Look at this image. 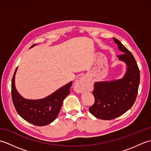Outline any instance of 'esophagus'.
<instances>
[{"label": "esophagus", "instance_id": "34e87169", "mask_svg": "<svg viewBox=\"0 0 151 151\" xmlns=\"http://www.w3.org/2000/svg\"><path fill=\"white\" fill-rule=\"evenodd\" d=\"M88 79L86 77H84V76H82V77L78 78L75 81V84H74V86H73V88H74V90H75L76 93H81L83 92L88 88Z\"/></svg>", "mask_w": 151, "mask_h": 151}]
</instances>
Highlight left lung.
<instances>
[{
	"instance_id": "left-lung-1",
	"label": "left lung",
	"mask_w": 151,
	"mask_h": 151,
	"mask_svg": "<svg viewBox=\"0 0 151 151\" xmlns=\"http://www.w3.org/2000/svg\"><path fill=\"white\" fill-rule=\"evenodd\" d=\"M113 40L123 52L117 56L118 59L126 63L127 68L123 78L95 82V102L89 110L95 117L103 120L113 119L131 108L136 99L140 81L139 70L133 55L116 38Z\"/></svg>"
}]
</instances>
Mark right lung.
Instances as JSON below:
<instances>
[{
  "instance_id": "obj_1",
  "label": "right lung",
  "mask_w": 151,
  "mask_h": 151,
  "mask_svg": "<svg viewBox=\"0 0 151 151\" xmlns=\"http://www.w3.org/2000/svg\"><path fill=\"white\" fill-rule=\"evenodd\" d=\"M33 45L30 48L36 46ZM15 69L12 81V97L16 111L28 123L36 126H45L52 123L58 115L63 101L70 93L72 82L62 86L52 94L43 99H27L19 93L15 85Z\"/></svg>"
}]
</instances>
